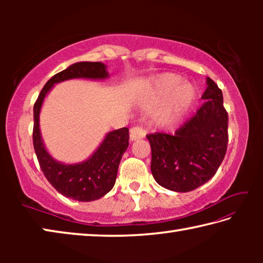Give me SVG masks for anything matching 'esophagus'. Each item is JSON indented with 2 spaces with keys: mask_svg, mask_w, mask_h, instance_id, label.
I'll use <instances>...</instances> for the list:
<instances>
[{
  "mask_svg": "<svg viewBox=\"0 0 263 263\" xmlns=\"http://www.w3.org/2000/svg\"><path fill=\"white\" fill-rule=\"evenodd\" d=\"M145 136H146V131L140 126H135L130 130V140L131 141L141 139V138H144Z\"/></svg>",
  "mask_w": 263,
  "mask_h": 263,
  "instance_id": "obj_1",
  "label": "esophagus"
}]
</instances>
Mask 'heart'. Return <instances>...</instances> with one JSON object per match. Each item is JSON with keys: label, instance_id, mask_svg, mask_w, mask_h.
<instances>
[{"label": "heart", "instance_id": "b5f03b06", "mask_svg": "<svg viewBox=\"0 0 263 263\" xmlns=\"http://www.w3.org/2000/svg\"><path fill=\"white\" fill-rule=\"evenodd\" d=\"M182 77L175 73H164L151 82L144 99L147 109L158 108L153 112V121L161 126L172 125L181 118L197 97V90L191 83L182 82Z\"/></svg>", "mask_w": 263, "mask_h": 263}]
</instances>
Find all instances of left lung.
Listing matches in <instances>:
<instances>
[{"label": "left lung", "instance_id": "1", "mask_svg": "<svg viewBox=\"0 0 263 263\" xmlns=\"http://www.w3.org/2000/svg\"><path fill=\"white\" fill-rule=\"evenodd\" d=\"M205 101L193 117L174 135L146 136L152 148L151 171L163 188L186 193L203 185L216 174L224 160L229 142V115L222 92L215 81L206 79Z\"/></svg>", "mask_w": 263, "mask_h": 263}]
</instances>
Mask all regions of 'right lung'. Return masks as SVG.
<instances>
[{
    "label": "right lung",
    "mask_w": 263,
    "mask_h": 263,
    "mask_svg": "<svg viewBox=\"0 0 263 263\" xmlns=\"http://www.w3.org/2000/svg\"><path fill=\"white\" fill-rule=\"evenodd\" d=\"M105 78H108V72L102 62H77L48 80L33 106L32 139L39 166L55 190L75 201H96L114 188L119 162L128 146V128L122 127L109 132L96 152L86 161L65 164L55 161L43 144L39 130V112L46 94L55 83L69 79Z\"/></svg>",
    "instance_id": "add662e5"
}]
</instances>
